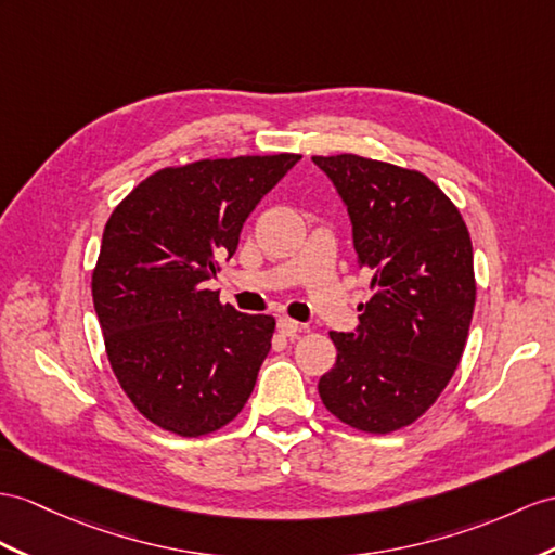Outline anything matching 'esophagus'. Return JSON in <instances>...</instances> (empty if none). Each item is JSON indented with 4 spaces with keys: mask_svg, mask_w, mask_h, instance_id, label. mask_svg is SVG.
I'll use <instances>...</instances> for the list:
<instances>
[{
    "mask_svg": "<svg viewBox=\"0 0 555 555\" xmlns=\"http://www.w3.org/2000/svg\"><path fill=\"white\" fill-rule=\"evenodd\" d=\"M278 332L282 336H294L296 332H301V324L296 322V320H292V318H280L278 320Z\"/></svg>",
    "mask_w": 555,
    "mask_h": 555,
    "instance_id": "obj_1",
    "label": "esophagus"
}]
</instances>
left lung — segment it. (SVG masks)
I'll list each match as a JSON object with an SVG mask.
<instances>
[{"label":"left lung","mask_w":555,"mask_h":555,"mask_svg":"<svg viewBox=\"0 0 555 555\" xmlns=\"http://www.w3.org/2000/svg\"><path fill=\"white\" fill-rule=\"evenodd\" d=\"M313 162L344 199L374 289L356 332H330L336 362L318 390L350 428L390 434L438 400L462 360L476 306L470 235L422 171L350 153Z\"/></svg>","instance_id":"obj_1"}]
</instances>
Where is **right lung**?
Here are the masks:
<instances>
[{"label":"right lung","instance_id":"right-lung-1","mask_svg":"<svg viewBox=\"0 0 555 555\" xmlns=\"http://www.w3.org/2000/svg\"><path fill=\"white\" fill-rule=\"evenodd\" d=\"M301 155H242L159 169L105 223L91 278L105 353L147 422L197 438L249 400L275 318L207 289L261 197Z\"/></svg>","mask_w":555,"mask_h":555}]
</instances>
